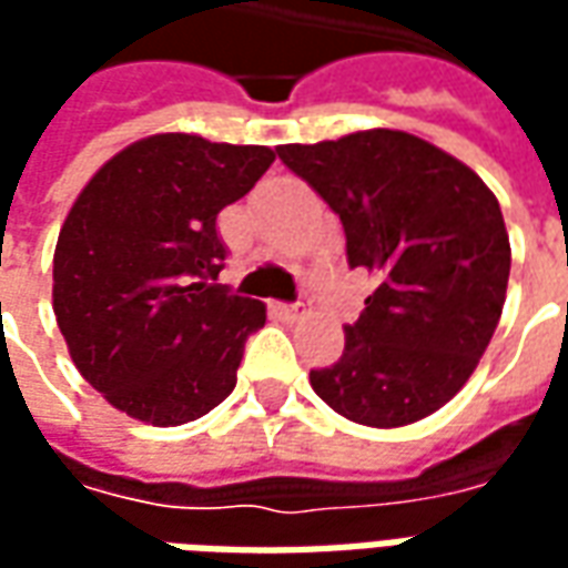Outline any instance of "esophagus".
<instances>
[{"instance_id": "esophagus-1", "label": "esophagus", "mask_w": 568, "mask_h": 568, "mask_svg": "<svg viewBox=\"0 0 568 568\" xmlns=\"http://www.w3.org/2000/svg\"><path fill=\"white\" fill-rule=\"evenodd\" d=\"M276 313H280L283 320H301V316L307 313V307H304V304H276Z\"/></svg>"}]
</instances>
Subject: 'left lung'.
<instances>
[{"label": "left lung", "instance_id": "obj_1", "mask_svg": "<svg viewBox=\"0 0 568 568\" xmlns=\"http://www.w3.org/2000/svg\"><path fill=\"white\" fill-rule=\"evenodd\" d=\"M276 154L341 215L349 267L377 276L362 316L344 328V356L310 371V386L362 426L435 414L471 377L499 325L511 243L496 194L405 130L295 142Z\"/></svg>", "mask_w": 568, "mask_h": 568}]
</instances>
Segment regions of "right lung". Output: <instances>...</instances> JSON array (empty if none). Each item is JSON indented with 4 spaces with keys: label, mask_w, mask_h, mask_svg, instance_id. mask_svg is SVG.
Listing matches in <instances>:
<instances>
[{
    "label": "right lung",
    "mask_w": 568,
    "mask_h": 568,
    "mask_svg": "<svg viewBox=\"0 0 568 568\" xmlns=\"http://www.w3.org/2000/svg\"><path fill=\"white\" fill-rule=\"evenodd\" d=\"M276 151L158 133L105 161L60 227L54 316L69 356L105 402L151 426L222 405L267 310L215 283L219 212L248 194Z\"/></svg>",
    "instance_id": "1"
}]
</instances>
